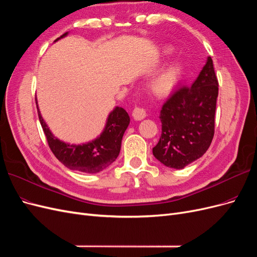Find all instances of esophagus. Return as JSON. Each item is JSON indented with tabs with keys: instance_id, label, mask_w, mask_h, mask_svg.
Returning <instances> with one entry per match:
<instances>
[{
	"instance_id": "34e87169",
	"label": "esophagus",
	"mask_w": 257,
	"mask_h": 257,
	"mask_svg": "<svg viewBox=\"0 0 257 257\" xmlns=\"http://www.w3.org/2000/svg\"><path fill=\"white\" fill-rule=\"evenodd\" d=\"M132 116H134V118L136 120H141L146 117V112L144 109H142V107H139V106H136L134 111H132Z\"/></svg>"
}]
</instances>
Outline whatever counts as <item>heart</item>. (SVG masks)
<instances>
[{
	"label": "heart",
	"mask_w": 257,
	"mask_h": 257,
	"mask_svg": "<svg viewBox=\"0 0 257 257\" xmlns=\"http://www.w3.org/2000/svg\"><path fill=\"white\" fill-rule=\"evenodd\" d=\"M170 53V50L165 51ZM181 76V67L178 63H173L168 67L163 68L153 78L151 82V89L157 96H164L169 94L175 87Z\"/></svg>",
	"instance_id": "b5f03b06"
}]
</instances>
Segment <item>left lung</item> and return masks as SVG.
I'll list each match as a JSON object with an SVG mask.
<instances>
[{
	"label": "left lung",
	"mask_w": 257,
	"mask_h": 257,
	"mask_svg": "<svg viewBox=\"0 0 257 257\" xmlns=\"http://www.w3.org/2000/svg\"><path fill=\"white\" fill-rule=\"evenodd\" d=\"M219 83L211 57L192 85H181L162 105L161 137L153 154L165 167L184 169L208 150L214 135Z\"/></svg>",
	"instance_id": "obj_1"
}]
</instances>
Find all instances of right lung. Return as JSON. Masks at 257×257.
<instances>
[{
  "mask_svg": "<svg viewBox=\"0 0 257 257\" xmlns=\"http://www.w3.org/2000/svg\"><path fill=\"white\" fill-rule=\"evenodd\" d=\"M66 35L67 33H65L56 40ZM37 111L40 125L46 135L49 147L57 160L61 161L66 168L87 174L101 172L116 160L120 152L122 136L130 122V117L126 110L116 106L110 113L104 130L97 139L86 144L70 145L62 142L51 134L44 118L41 117L38 106Z\"/></svg>",
  "mask_w": 257,
  "mask_h": 257,
  "instance_id": "obj_1",
  "label": "right lung"
}]
</instances>
